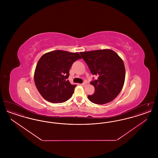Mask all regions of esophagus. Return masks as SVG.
Segmentation results:
<instances>
[{"instance_id":"1","label":"esophagus","mask_w":158,"mask_h":158,"mask_svg":"<svg viewBox=\"0 0 158 158\" xmlns=\"http://www.w3.org/2000/svg\"><path fill=\"white\" fill-rule=\"evenodd\" d=\"M86 84H87V83H86V82H83V83H82V84H81V85H82V86H85L86 85Z\"/></svg>"}]
</instances>
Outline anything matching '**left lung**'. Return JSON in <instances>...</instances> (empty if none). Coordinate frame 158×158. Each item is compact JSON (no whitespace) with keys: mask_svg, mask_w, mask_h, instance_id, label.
I'll use <instances>...</instances> for the list:
<instances>
[{"mask_svg":"<svg viewBox=\"0 0 158 158\" xmlns=\"http://www.w3.org/2000/svg\"><path fill=\"white\" fill-rule=\"evenodd\" d=\"M92 75L98 76L90 84L95 88L93 95L88 98L97 104L110 102L120 94L124 81L126 71L120 57L110 49L80 53Z\"/></svg>","mask_w":158,"mask_h":158,"instance_id":"1","label":"left lung"}]
</instances>
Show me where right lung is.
Segmentation results:
<instances>
[{
	"label": "right lung",
	"mask_w": 158,
	"mask_h": 158,
	"mask_svg": "<svg viewBox=\"0 0 158 158\" xmlns=\"http://www.w3.org/2000/svg\"><path fill=\"white\" fill-rule=\"evenodd\" d=\"M80 59L77 52L63 50L50 52L41 56L35 70L34 82L45 100L61 103L72 97L76 85H72L67 79L72 64Z\"/></svg>",
	"instance_id": "right-lung-1"
}]
</instances>
